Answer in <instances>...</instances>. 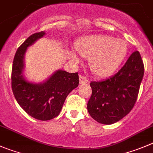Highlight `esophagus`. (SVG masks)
Here are the masks:
<instances>
[{"label":"esophagus","mask_w":153,"mask_h":153,"mask_svg":"<svg viewBox=\"0 0 153 153\" xmlns=\"http://www.w3.org/2000/svg\"><path fill=\"white\" fill-rule=\"evenodd\" d=\"M88 82V79L85 78L83 76H79V83L80 84H85Z\"/></svg>","instance_id":"esophagus-1"}]
</instances>
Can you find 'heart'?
I'll return each mask as SVG.
<instances>
[{"instance_id":"obj_1","label":"heart","mask_w":153,"mask_h":153,"mask_svg":"<svg viewBox=\"0 0 153 153\" xmlns=\"http://www.w3.org/2000/svg\"><path fill=\"white\" fill-rule=\"evenodd\" d=\"M82 57L88 59L92 73L99 76H108L120 67L128 52V46L122 39L108 35H91L79 40L76 45ZM74 62H79L74 52L70 54Z\"/></svg>"}]
</instances>
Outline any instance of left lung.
Wrapping results in <instances>:
<instances>
[{
  "instance_id": "obj_1",
  "label": "left lung",
  "mask_w": 153,
  "mask_h": 153,
  "mask_svg": "<svg viewBox=\"0 0 153 153\" xmlns=\"http://www.w3.org/2000/svg\"><path fill=\"white\" fill-rule=\"evenodd\" d=\"M144 66L138 51L134 52L116 74L102 81L91 82L92 93L88 113L97 123L111 125L126 116L137 101Z\"/></svg>"
}]
</instances>
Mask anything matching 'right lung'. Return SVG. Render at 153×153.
I'll return each mask as SVG.
<instances>
[{"mask_svg":"<svg viewBox=\"0 0 153 153\" xmlns=\"http://www.w3.org/2000/svg\"><path fill=\"white\" fill-rule=\"evenodd\" d=\"M45 31L30 35L16 52L12 69V89L20 107L33 118L42 121L59 116L67 96L79 85L77 73L59 69L40 82L27 80L25 76V56L29 46L44 37Z\"/></svg>","mask_w":153,"mask_h":153,"instance_id":"1","label":"right lung"}]
</instances>
